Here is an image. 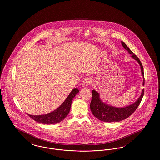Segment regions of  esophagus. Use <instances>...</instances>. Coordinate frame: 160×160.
<instances>
[{
	"mask_svg": "<svg viewBox=\"0 0 160 160\" xmlns=\"http://www.w3.org/2000/svg\"><path fill=\"white\" fill-rule=\"evenodd\" d=\"M92 83V81L91 78L89 77H87L84 78L82 84L84 87H86L88 85H91Z\"/></svg>",
	"mask_w": 160,
	"mask_h": 160,
	"instance_id": "obj_1",
	"label": "esophagus"
}]
</instances>
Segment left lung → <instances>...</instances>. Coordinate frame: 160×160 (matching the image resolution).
I'll use <instances>...</instances> for the list:
<instances>
[{"instance_id":"obj_1","label":"left lung","mask_w":160,"mask_h":160,"mask_svg":"<svg viewBox=\"0 0 160 160\" xmlns=\"http://www.w3.org/2000/svg\"><path fill=\"white\" fill-rule=\"evenodd\" d=\"M121 42L124 48L126 49L128 52V53L132 55V58L136 60L140 65L142 74L144 78L143 84L145 85L144 71L142 62L137 56L129 49L128 46L123 41ZM144 91L145 90L143 89L140 97L134 104L123 108H117L108 106L102 102V101L99 99V93L97 92L92 90L91 102L90 104L92 113L97 118H98L101 121L107 122L121 121L122 120H124L128 118L129 116H131L136 111L144 95Z\"/></svg>"}]
</instances>
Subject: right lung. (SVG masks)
Returning a JSON list of instances; mask_svg holds the SVG:
<instances>
[{"mask_svg": "<svg viewBox=\"0 0 160 160\" xmlns=\"http://www.w3.org/2000/svg\"><path fill=\"white\" fill-rule=\"evenodd\" d=\"M78 92L79 91L77 89H74L73 90H72L68 97L62 103L61 106L59 107L56 110H54L52 113L37 116L29 114L28 115L36 122L44 124H54L61 122L68 114L71 108L72 101Z\"/></svg>", "mask_w": 160, "mask_h": 160, "instance_id": "right-lung-1", "label": "right lung"}]
</instances>
